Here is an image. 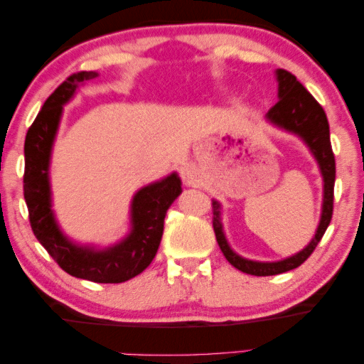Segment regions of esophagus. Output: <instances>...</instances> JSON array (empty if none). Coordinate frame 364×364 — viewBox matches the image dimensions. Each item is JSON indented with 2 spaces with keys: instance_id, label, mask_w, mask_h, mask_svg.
Wrapping results in <instances>:
<instances>
[{
  "instance_id": "esophagus-1",
  "label": "esophagus",
  "mask_w": 364,
  "mask_h": 364,
  "mask_svg": "<svg viewBox=\"0 0 364 364\" xmlns=\"http://www.w3.org/2000/svg\"><path fill=\"white\" fill-rule=\"evenodd\" d=\"M183 178H186V181H187V183H192V178H190V176H188V174H186V176H183Z\"/></svg>"
}]
</instances>
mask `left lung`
Masks as SVG:
<instances>
[{
  "mask_svg": "<svg viewBox=\"0 0 364 364\" xmlns=\"http://www.w3.org/2000/svg\"><path fill=\"white\" fill-rule=\"evenodd\" d=\"M279 82V101L267 111V121L274 126L289 130V132L299 135L309 146V150L316 158L321 174L324 178V200L323 214L318 225L316 235L306 248L300 253L290 256L287 259L276 261V263H259V261H250L234 253L225 240L221 223V205L213 200V229L216 234L219 248L224 253L225 259L237 267L238 271L252 274V276H276L295 269L311 256L314 248L323 238L327 225L331 224L333 211V183H336V158H333L329 122H327L326 112L313 95L309 93L301 83L296 80L294 74L285 69L276 70Z\"/></svg>",
  "mask_w": 364,
  "mask_h": 364,
  "instance_id": "1",
  "label": "left lung"
}]
</instances>
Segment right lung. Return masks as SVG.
<instances>
[{
	"label": "right lung",
	"mask_w": 364,
	"mask_h": 364,
	"mask_svg": "<svg viewBox=\"0 0 364 364\" xmlns=\"http://www.w3.org/2000/svg\"><path fill=\"white\" fill-rule=\"evenodd\" d=\"M97 73L69 75L53 92L27 130L23 154V198L28 208V221L37 240L63 271L70 276L98 284H121L145 271L158 252L163 237L166 211L182 192L177 174L143 187L132 200V230L121 243L106 250L79 247L59 230L51 210L48 168L51 146L61 119L63 105L73 98L82 82L95 79Z\"/></svg>",
	"instance_id": "1"
}]
</instances>
